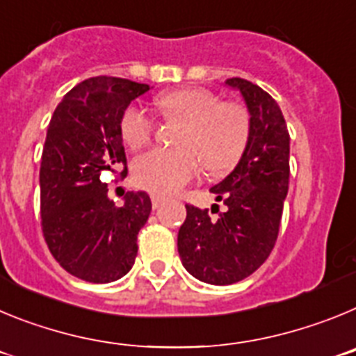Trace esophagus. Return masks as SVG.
<instances>
[{
  "mask_svg": "<svg viewBox=\"0 0 356 356\" xmlns=\"http://www.w3.org/2000/svg\"><path fill=\"white\" fill-rule=\"evenodd\" d=\"M151 203H153V209H160V207L165 203V197L159 196V194H153V196H151Z\"/></svg>",
  "mask_w": 356,
  "mask_h": 356,
  "instance_id": "1",
  "label": "esophagus"
}]
</instances>
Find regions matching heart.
I'll return each mask as SVG.
<instances>
[{
    "label": "heart",
    "mask_w": 356,
    "mask_h": 356,
    "mask_svg": "<svg viewBox=\"0 0 356 356\" xmlns=\"http://www.w3.org/2000/svg\"><path fill=\"white\" fill-rule=\"evenodd\" d=\"M165 119H180L178 149L155 147L134 162V178L139 187L156 194H172L200 172L201 162L210 172L234 168L250 140V114L244 106L221 102L207 89H178L156 97ZM122 140L139 149L149 143L155 119L144 106L130 105L122 112Z\"/></svg>",
    "instance_id": "heart-1"
}]
</instances>
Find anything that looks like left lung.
I'll return each instance as SVG.
<instances>
[{"label": "left lung", "instance_id": "1", "mask_svg": "<svg viewBox=\"0 0 356 356\" xmlns=\"http://www.w3.org/2000/svg\"><path fill=\"white\" fill-rule=\"evenodd\" d=\"M250 112V140L235 169L210 188L226 205L217 219L209 210L185 205L178 253L194 278L232 285L253 275L267 260L278 237L289 191L291 137L278 103L259 85L228 78Z\"/></svg>", "mask_w": 356, "mask_h": 356}]
</instances>
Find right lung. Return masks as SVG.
Wrapping results in <instances>:
<instances>
[{"label": "right lung", "mask_w": 356, "mask_h": 356, "mask_svg": "<svg viewBox=\"0 0 356 356\" xmlns=\"http://www.w3.org/2000/svg\"><path fill=\"white\" fill-rule=\"evenodd\" d=\"M149 85L96 76L69 90L53 112L40 160L42 234L55 260L69 275L110 284L131 269L137 235L146 225L151 200L144 191L127 193L115 207L103 171L127 176L122 112Z\"/></svg>", "instance_id": "add662e5"}]
</instances>
